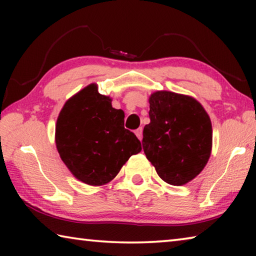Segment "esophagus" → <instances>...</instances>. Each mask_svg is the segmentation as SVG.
Returning <instances> with one entry per match:
<instances>
[{
	"label": "esophagus",
	"instance_id": "esophagus-1",
	"mask_svg": "<svg viewBox=\"0 0 256 256\" xmlns=\"http://www.w3.org/2000/svg\"><path fill=\"white\" fill-rule=\"evenodd\" d=\"M136 136H138V140H141L142 138V128H138V130H136Z\"/></svg>",
	"mask_w": 256,
	"mask_h": 256
}]
</instances>
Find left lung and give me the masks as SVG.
Wrapping results in <instances>:
<instances>
[{
	"instance_id": "left-lung-1",
	"label": "left lung",
	"mask_w": 256,
	"mask_h": 256,
	"mask_svg": "<svg viewBox=\"0 0 256 256\" xmlns=\"http://www.w3.org/2000/svg\"><path fill=\"white\" fill-rule=\"evenodd\" d=\"M150 123L144 128L146 159L160 178L185 185L200 174L212 149L211 120L196 98L160 90L149 97Z\"/></svg>"
}]
</instances>
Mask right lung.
Returning <instances> with one entry per match:
<instances>
[{"label":"right lung","instance_id":"add662e5","mask_svg":"<svg viewBox=\"0 0 256 256\" xmlns=\"http://www.w3.org/2000/svg\"><path fill=\"white\" fill-rule=\"evenodd\" d=\"M124 112L112 106V98L98 86H84L68 99L55 126V144L62 162L78 180L100 186L118 174L141 142L124 128Z\"/></svg>","mask_w":256,"mask_h":256}]
</instances>
